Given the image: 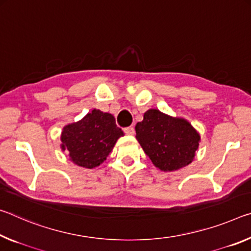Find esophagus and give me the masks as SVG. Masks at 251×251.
<instances>
[{
  "instance_id": "34e87169",
  "label": "esophagus",
  "mask_w": 251,
  "mask_h": 251,
  "mask_svg": "<svg viewBox=\"0 0 251 251\" xmlns=\"http://www.w3.org/2000/svg\"><path fill=\"white\" fill-rule=\"evenodd\" d=\"M134 128L133 126H128V128H125V133L128 135H133L134 134Z\"/></svg>"
}]
</instances>
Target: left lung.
Returning <instances> with one entry per match:
<instances>
[{"mask_svg": "<svg viewBox=\"0 0 251 251\" xmlns=\"http://www.w3.org/2000/svg\"><path fill=\"white\" fill-rule=\"evenodd\" d=\"M135 138L155 167L175 171L192 162L200 134L186 119L174 118L150 109L135 126Z\"/></svg>", "mask_w": 251, "mask_h": 251, "instance_id": "left-lung-1", "label": "left lung"}]
</instances>
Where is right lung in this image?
<instances>
[{
  "label": "right lung",
  "instance_id": "right-lung-1",
  "mask_svg": "<svg viewBox=\"0 0 251 251\" xmlns=\"http://www.w3.org/2000/svg\"><path fill=\"white\" fill-rule=\"evenodd\" d=\"M122 135L112 114L93 109L80 121L64 126L61 149L68 150L76 166L92 169L104 161Z\"/></svg>",
  "mask_w": 251,
  "mask_h": 251
}]
</instances>
